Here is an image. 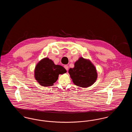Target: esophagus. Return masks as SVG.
I'll return each instance as SVG.
<instances>
[{
  "label": "esophagus",
  "mask_w": 132,
  "mask_h": 132,
  "mask_svg": "<svg viewBox=\"0 0 132 132\" xmlns=\"http://www.w3.org/2000/svg\"><path fill=\"white\" fill-rule=\"evenodd\" d=\"M64 68H65V69H66L67 71H68V69H69V67H68V65H65V66H64Z\"/></svg>",
  "instance_id": "esophagus-1"
}]
</instances>
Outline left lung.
I'll list each match as a JSON object with an SVG mask.
<instances>
[{
	"instance_id": "8db88e82",
	"label": "left lung",
	"mask_w": 132,
	"mask_h": 132,
	"mask_svg": "<svg viewBox=\"0 0 132 132\" xmlns=\"http://www.w3.org/2000/svg\"><path fill=\"white\" fill-rule=\"evenodd\" d=\"M69 74L74 84L80 87L88 88L96 81V70L89 60L80 57L74 64L73 68H70Z\"/></svg>"
}]
</instances>
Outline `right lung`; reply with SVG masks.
Listing matches in <instances>:
<instances>
[{
  "label": "right lung",
  "mask_w": 132,
  "mask_h": 132,
  "mask_svg": "<svg viewBox=\"0 0 132 132\" xmlns=\"http://www.w3.org/2000/svg\"><path fill=\"white\" fill-rule=\"evenodd\" d=\"M66 72L62 66L55 65L48 58H44L35 67V78L41 86L50 87L56 82L59 74H63Z\"/></svg>",
  "instance_id": "right-lung-1"
}]
</instances>
